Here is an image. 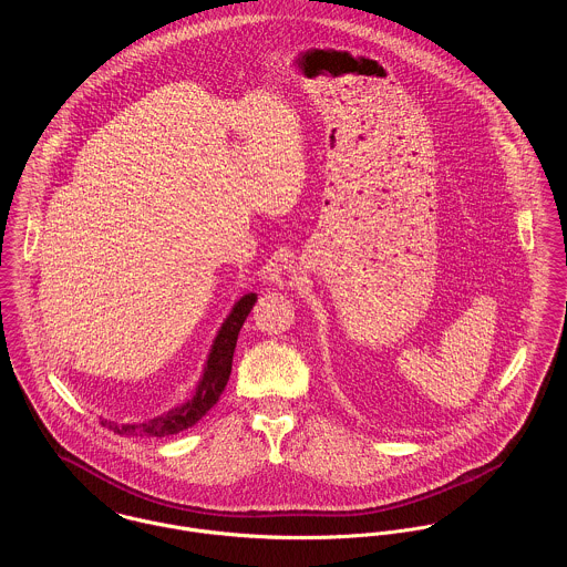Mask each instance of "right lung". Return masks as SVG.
Listing matches in <instances>:
<instances>
[{"instance_id":"obj_1","label":"right lung","mask_w":567,"mask_h":567,"mask_svg":"<svg viewBox=\"0 0 567 567\" xmlns=\"http://www.w3.org/2000/svg\"><path fill=\"white\" fill-rule=\"evenodd\" d=\"M254 302H256V293L244 296L233 307L226 321L221 323V328L213 341V348H210V354H208V361L204 368V377L199 380L195 395L190 400L172 409L169 413H163V415L141 422V424H113V422H104V420H102V424L122 437H167V435H176L181 431H187L193 424H197L217 404V400L230 378L233 354L237 348L239 330H241L248 313L252 311Z\"/></svg>"}]
</instances>
